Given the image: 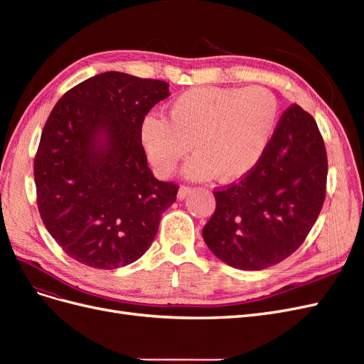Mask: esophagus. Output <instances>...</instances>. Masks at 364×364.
Segmentation results:
<instances>
[{
	"instance_id": "34e87169",
	"label": "esophagus",
	"mask_w": 364,
	"mask_h": 364,
	"mask_svg": "<svg viewBox=\"0 0 364 364\" xmlns=\"http://www.w3.org/2000/svg\"><path fill=\"white\" fill-rule=\"evenodd\" d=\"M193 191V188L191 186H188V185H181V188H179V193H178V199L179 200H183L186 196H188L190 193Z\"/></svg>"
}]
</instances>
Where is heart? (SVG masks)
<instances>
[{
  "label": "heart",
  "mask_w": 364,
  "mask_h": 364,
  "mask_svg": "<svg viewBox=\"0 0 364 364\" xmlns=\"http://www.w3.org/2000/svg\"><path fill=\"white\" fill-rule=\"evenodd\" d=\"M279 121V102L267 87L199 86L179 94L168 105L167 119L149 115L141 141L151 167L170 176L188 155L193 179L230 182L257 167L270 146Z\"/></svg>",
  "instance_id": "obj_1"
}]
</instances>
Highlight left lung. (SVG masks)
<instances>
[{
  "label": "left lung",
  "instance_id": "1",
  "mask_svg": "<svg viewBox=\"0 0 364 364\" xmlns=\"http://www.w3.org/2000/svg\"><path fill=\"white\" fill-rule=\"evenodd\" d=\"M326 149L314 118L291 105L259 164L214 190L215 211L202 235L215 257L241 270H262L304 243L326 196Z\"/></svg>",
  "mask_w": 364,
  "mask_h": 364
}]
</instances>
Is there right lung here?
<instances>
[{
	"label": "right lung",
	"mask_w": 364,
	"mask_h": 364,
	"mask_svg": "<svg viewBox=\"0 0 364 364\" xmlns=\"http://www.w3.org/2000/svg\"><path fill=\"white\" fill-rule=\"evenodd\" d=\"M170 95L168 83L97 74L53 107L35 156L43 225L73 259L94 269L127 266L146 253L179 185L147 165L141 124Z\"/></svg>",
	"instance_id": "1"
}]
</instances>
